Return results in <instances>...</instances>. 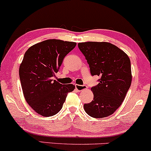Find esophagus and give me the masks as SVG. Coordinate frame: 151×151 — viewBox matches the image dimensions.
Wrapping results in <instances>:
<instances>
[{"label":"esophagus","mask_w":151,"mask_h":151,"mask_svg":"<svg viewBox=\"0 0 151 151\" xmlns=\"http://www.w3.org/2000/svg\"><path fill=\"white\" fill-rule=\"evenodd\" d=\"M75 87L78 91L84 90V89H86L87 88L86 85H79V84H75Z\"/></svg>","instance_id":"obj_1"}]
</instances>
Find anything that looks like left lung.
<instances>
[{
	"label": "left lung",
	"mask_w": 151,
	"mask_h": 151,
	"mask_svg": "<svg viewBox=\"0 0 151 151\" xmlns=\"http://www.w3.org/2000/svg\"><path fill=\"white\" fill-rule=\"evenodd\" d=\"M78 47L87 61L92 76L97 75L98 84L92 87L94 98L84 104L85 112L94 118L108 117L121 105L132 81L128 56L107 42L79 43Z\"/></svg>",
	"instance_id": "obj_1"
}]
</instances>
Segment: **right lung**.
<instances>
[{
    "label": "right lung",
    "mask_w": 151,
    "mask_h": 151,
    "mask_svg": "<svg viewBox=\"0 0 151 151\" xmlns=\"http://www.w3.org/2000/svg\"><path fill=\"white\" fill-rule=\"evenodd\" d=\"M77 44L49 39L31 46L19 67V77L26 101L36 113L50 117L62 108L72 84H62L52 79L64 57Z\"/></svg>",
    "instance_id": "right-lung-1"
}]
</instances>
